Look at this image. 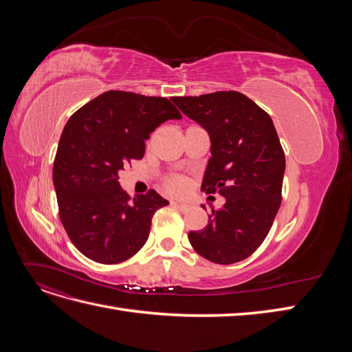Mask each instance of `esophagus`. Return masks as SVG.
Listing matches in <instances>:
<instances>
[{
  "instance_id": "1",
  "label": "esophagus",
  "mask_w": 352,
  "mask_h": 352,
  "mask_svg": "<svg viewBox=\"0 0 352 352\" xmlns=\"http://www.w3.org/2000/svg\"><path fill=\"white\" fill-rule=\"evenodd\" d=\"M172 206L177 207L180 211H186V210H189V204H186V202H180V201H172Z\"/></svg>"
}]
</instances>
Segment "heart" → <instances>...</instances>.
<instances>
[{
  "instance_id": "1",
  "label": "heart",
  "mask_w": 352,
  "mask_h": 352,
  "mask_svg": "<svg viewBox=\"0 0 352 352\" xmlns=\"http://www.w3.org/2000/svg\"><path fill=\"white\" fill-rule=\"evenodd\" d=\"M188 179L179 175H173L164 180V188L166 190L172 194H184L188 189Z\"/></svg>"
}]
</instances>
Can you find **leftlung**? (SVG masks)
Here are the masks:
<instances>
[{
    "label": "left lung",
    "mask_w": 352,
    "mask_h": 352,
    "mask_svg": "<svg viewBox=\"0 0 352 352\" xmlns=\"http://www.w3.org/2000/svg\"><path fill=\"white\" fill-rule=\"evenodd\" d=\"M189 119L207 129L211 157L201 190L226 202L189 242L216 264L248 258L263 243L282 202L285 153L272 117L236 91L175 97Z\"/></svg>",
    "instance_id": "1"
}]
</instances>
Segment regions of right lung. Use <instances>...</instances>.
Segmentation results:
<instances>
[{"label": "right lung", "instance_id": "obj_1", "mask_svg": "<svg viewBox=\"0 0 352 352\" xmlns=\"http://www.w3.org/2000/svg\"><path fill=\"white\" fill-rule=\"evenodd\" d=\"M170 119L182 114L167 98L107 91L67 120L52 180L60 220L85 257L117 264L144 247L154 212L168 201L153 189L131 199L119 172L144 157L150 133Z\"/></svg>", "mask_w": 352, "mask_h": 352}]
</instances>
